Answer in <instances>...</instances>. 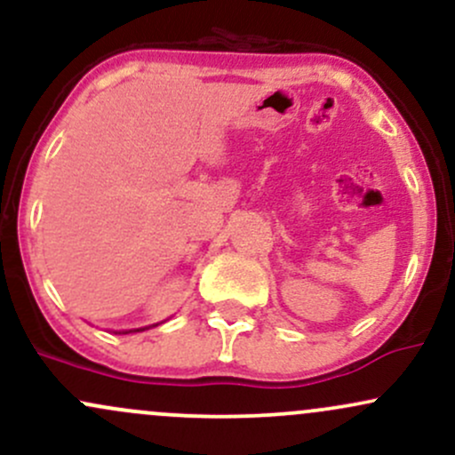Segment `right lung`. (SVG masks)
Masks as SVG:
<instances>
[{
	"instance_id": "obj_1",
	"label": "right lung",
	"mask_w": 455,
	"mask_h": 455,
	"mask_svg": "<svg viewBox=\"0 0 455 455\" xmlns=\"http://www.w3.org/2000/svg\"><path fill=\"white\" fill-rule=\"evenodd\" d=\"M134 331H139V329H134ZM126 333H128V331H126Z\"/></svg>"
}]
</instances>
